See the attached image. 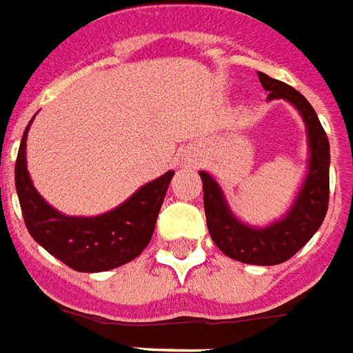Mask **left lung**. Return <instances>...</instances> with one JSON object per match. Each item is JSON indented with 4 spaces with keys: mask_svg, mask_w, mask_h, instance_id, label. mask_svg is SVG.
<instances>
[{
    "mask_svg": "<svg viewBox=\"0 0 353 353\" xmlns=\"http://www.w3.org/2000/svg\"><path fill=\"white\" fill-rule=\"evenodd\" d=\"M271 99H285L299 110L307 128L308 169L299 194L284 218L256 228L241 222L230 208L222 188L212 174L201 171L203 203L208 233L214 244L231 259L250 265H279L295 256L320 230L329 205V141L312 105L305 95L284 82L258 73Z\"/></svg>",
    "mask_w": 353,
    "mask_h": 353,
    "instance_id": "left-lung-1",
    "label": "left lung"
}]
</instances>
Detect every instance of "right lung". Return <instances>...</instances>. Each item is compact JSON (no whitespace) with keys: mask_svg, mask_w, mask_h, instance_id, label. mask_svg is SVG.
<instances>
[{"mask_svg":"<svg viewBox=\"0 0 353 353\" xmlns=\"http://www.w3.org/2000/svg\"><path fill=\"white\" fill-rule=\"evenodd\" d=\"M30 123L18 150L14 184L26 228L35 243L81 272L110 271L137 258L150 243L174 171H167L159 179L141 186L130 199L109 212L99 216H68L50 207L30 179L26 163Z\"/></svg>","mask_w":353,"mask_h":353,"instance_id":"right-lung-1","label":"right lung"}]
</instances>
